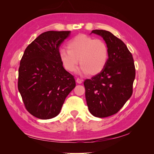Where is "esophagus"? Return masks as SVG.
Masks as SVG:
<instances>
[{"mask_svg": "<svg viewBox=\"0 0 154 154\" xmlns=\"http://www.w3.org/2000/svg\"><path fill=\"white\" fill-rule=\"evenodd\" d=\"M76 82L78 83H82V79H80V78H76Z\"/></svg>", "mask_w": 154, "mask_h": 154, "instance_id": "obj_1", "label": "esophagus"}]
</instances>
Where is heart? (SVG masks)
<instances>
[{
	"label": "heart",
	"instance_id": "b5f03b06",
	"mask_svg": "<svg viewBox=\"0 0 154 154\" xmlns=\"http://www.w3.org/2000/svg\"><path fill=\"white\" fill-rule=\"evenodd\" d=\"M67 47L60 50L59 57L69 72L75 71L80 61L82 72L95 75L103 71L108 62V46L101 39L80 34L70 40Z\"/></svg>",
	"mask_w": 154,
	"mask_h": 154
}]
</instances>
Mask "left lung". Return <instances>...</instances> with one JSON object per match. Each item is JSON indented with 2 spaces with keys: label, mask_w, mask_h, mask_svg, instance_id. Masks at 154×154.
Returning a JSON list of instances; mask_svg holds the SVG:
<instances>
[{
  "label": "left lung",
  "mask_w": 154,
  "mask_h": 154,
  "mask_svg": "<svg viewBox=\"0 0 154 154\" xmlns=\"http://www.w3.org/2000/svg\"><path fill=\"white\" fill-rule=\"evenodd\" d=\"M91 32L103 37L109 56L103 71L83 83L85 97L90 112L105 118L118 113L131 97L136 69L132 54L122 40L108 31Z\"/></svg>",
  "instance_id": "obj_1"
}]
</instances>
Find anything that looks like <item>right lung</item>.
Here are the masks:
<instances>
[{
    "label": "right lung",
    "instance_id": "right-lung-1",
    "mask_svg": "<svg viewBox=\"0 0 154 154\" xmlns=\"http://www.w3.org/2000/svg\"><path fill=\"white\" fill-rule=\"evenodd\" d=\"M70 32H43L27 46L20 60L18 89L26 110L37 118L58 116L76 86L74 76L63 68L59 57L60 45Z\"/></svg>",
    "mask_w": 154,
    "mask_h": 154
}]
</instances>
